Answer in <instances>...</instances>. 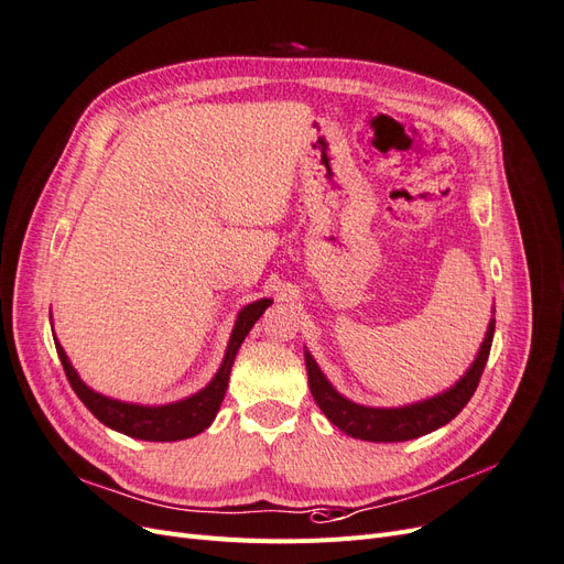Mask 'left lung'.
Returning <instances> with one entry per match:
<instances>
[{
	"instance_id": "left-lung-1",
	"label": "left lung",
	"mask_w": 564,
	"mask_h": 564,
	"mask_svg": "<svg viewBox=\"0 0 564 564\" xmlns=\"http://www.w3.org/2000/svg\"><path fill=\"white\" fill-rule=\"evenodd\" d=\"M492 337H495V318L489 321L478 356L474 362H470V368L462 375V379L454 381L447 391L424 398L420 403H410L401 408L358 405L349 401V398H344L330 384L328 377L321 372L314 356L304 351L308 389H312L314 401L323 410V414L328 416L339 431L351 435V438L370 441V443L412 441L445 426L464 410V405L470 401V395H474L478 389L489 349H492Z\"/></svg>"
}]
</instances>
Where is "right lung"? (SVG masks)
Listing matches in <instances>:
<instances>
[{
  "instance_id": "right-lung-1",
  "label": "right lung",
  "mask_w": 564,
  "mask_h": 564,
  "mask_svg": "<svg viewBox=\"0 0 564 564\" xmlns=\"http://www.w3.org/2000/svg\"><path fill=\"white\" fill-rule=\"evenodd\" d=\"M271 302L274 300L262 297L258 302L246 304L239 312V316H236L220 370L215 372V377L202 391L183 398V401L166 403V405L123 403V401H117V398L102 395L84 384L77 370L72 368V362L58 339H56V351L63 362V370L69 379V387L75 389L79 401L90 410V414H94L98 422H102L105 426H110L123 435H131V438H138V441H152V443L185 441V438H192V435H198L202 431H206L213 424L217 410H220V405L225 401V391L229 384V372L234 366V358H236V354H239L246 335L250 333L252 325L258 323V318L264 314V308Z\"/></svg>"
}]
</instances>
